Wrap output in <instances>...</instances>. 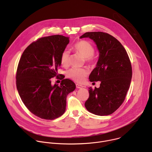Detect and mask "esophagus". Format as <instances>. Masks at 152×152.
<instances>
[{
  "instance_id": "34e87169",
  "label": "esophagus",
  "mask_w": 152,
  "mask_h": 152,
  "mask_svg": "<svg viewBox=\"0 0 152 152\" xmlns=\"http://www.w3.org/2000/svg\"><path fill=\"white\" fill-rule=\"evenodd\" d=\"M76 88H82L83 87V86H82V85H79V84H78V83H76Z\"/></svg>"
}]
</instances>
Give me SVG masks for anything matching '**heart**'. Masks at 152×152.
<instances>
[{"label":"heart","mask_w":152,"mask_h":152,"mask_svg":"<svg viewBox=\"0 0 152 152\" xmlns=\"http://www.w3.org/2000/svg\"><path fill=\"white\" fill-rule=\"evenodd\" d=\"M73 49L77 53L84 56L85 61L89 64H93L96 62L97 56L94 53L95 49L91 43L86 40H80L77 41L73 46ZM60 61L62 66L67 67L69 64L70 55L69 52L64 50L60 57ZM88 74V70L85 69H72L67 72V76L77 82H82L85 77Z\"/></svg>","instance_id":"1"}]
</instances>
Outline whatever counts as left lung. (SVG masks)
<instances>
[{
  "instance_id": "left-lung-1",
  "label": "left lung",
  "mask_w": 152,
  "mask_h": 152,
  "mask_svg": "<svg viewBox=\"0 0 152 152\" xmlns=\"http://www.w3.org/2000/svg\"><path fill=\"white\" fill-rule=\"evenodd\" d=\"M86 37L93 39L100 53L97 66L89 79L101 83L98 88H89V97L85 106L95 115H110L125 100L132 76L131 62L120 42L110 34L90 32L80 38Z\"/></svg>"
}]
</instances>
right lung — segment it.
Wrapping results in <instances>:
<instances>
[{"label": "right lung", "mask_w": 152, "mask_h": 152, "mask_svg": "<svg viewBox=\"0 0 152 152\" xmlns=\"http://www.w3.org/2000/svg\"><path fill=\"white\" fill-rule=\"evenodd\" d=\"M69 43V38L61 35L41 37L20 57L15 77L17 91L28 110L42 119L61 116L66 111L67 96L76 88L72 80L58 73L61 55ZM54 77L62 79L60 86L51 84Z\"/></svg>", "instance_id": "obj_1"}]
</instances>
